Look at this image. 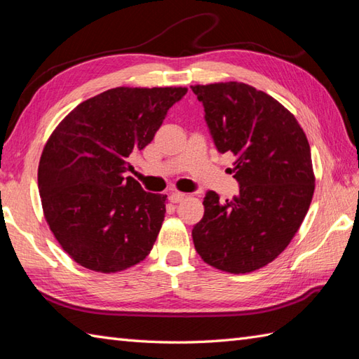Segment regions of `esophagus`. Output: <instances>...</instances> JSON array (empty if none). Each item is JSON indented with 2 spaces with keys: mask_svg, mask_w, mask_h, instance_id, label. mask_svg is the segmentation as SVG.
Listing matches in <instances>:
<instances>
[{
  "mask_svg": "<svg viewBox=\"0 0 359 359\" xmlns=\"http://www.w3.org/2000/svg\"><path fill=\"white\" fill-rule=\"evenodd\" d=\"M184 199H185V194H184V193L174 191V193L170 194V201H171L172 203H179V202H182Z\"/></svg>",
  "mask_w": 359,
  "mask_h": 359,
  "instance_id": "1",
  "label": "esophagus"
}]
</instances>
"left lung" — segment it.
<instances>
[{
    "label": "left lung",
    "mask_w": 359,
    "mask_h": 359,
    "mask_svg": "<svg viewBox=\"0 0 359 359\" xmlns=\"http://www.w3.org/2000/svg\"><path fill=\"white\" fill-rule=\"evenodd\" d=\"M219 152L236 157L239 194L203 199L193 228L196 251L228 273H250L274 261L306 217L315 191L310 144L288 109L245 83L191 86Z\"/></svg>",
    "instance_id": "obj_1"
}]
</instances>
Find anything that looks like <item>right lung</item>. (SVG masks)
Here are the masks:
<instances>
[{
	"instance_id": "add662e5",
	"label": "right lung",
	"mask_w": 359,
	"mask_h": 359,
	"mask_svg": "<svg viewBox=\"0 0 359 359\" xmlns=\"http://www.w3.org/2000/svg\"><path fill=\"white\" fill-rule=\"evenodd\" d=\"M187 88H114L80 103L49 137L38 165L44 217L75 262L116 273L149 255L166 196L126 172Z\"/></svg>"
}]
</instances>
